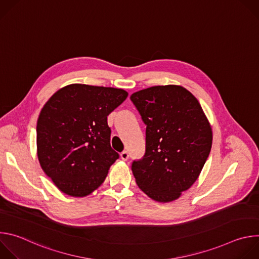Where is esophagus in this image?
Listing matches in <instances>:
<instances>
[{"label": "esophagus", "mask_w": 259, "mask_h": 259, "mask_svg": "<svg viewBox=\"0 0 259 259\" xmlns=\"http://www.w3.org/2000/svg\"><path fill=\"white\" fill-rule=\"evenodd\" d=\"M121 159L124 160V161H127V160L129 159V154H128V152L124 151L123 153H121Z\"/></svg>", "instance_id": "34e87169"}]
</instances>
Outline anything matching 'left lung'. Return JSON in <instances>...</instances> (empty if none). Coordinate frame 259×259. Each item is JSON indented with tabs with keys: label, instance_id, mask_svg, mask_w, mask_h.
Instances as JSON below:
<instances>
[{
	"label": "left lung",
	"instance_id": "8db88e82",
	"mask_svg": "<svg viewBox=\"0 0 259 259\" xmlns=\"http://www.w3.org/2000/svg\"><path fill=\"white\" fill-rule=\"evenodd\" d=\"M130 99L146 125L145 154L131 167L137 186L155 201H174L196 182L206 163L211 126L198 99L181 86L150 87Z\"/></svg>",
	"mask_w": 259,
	"mask_h": 259
}]
</instances>
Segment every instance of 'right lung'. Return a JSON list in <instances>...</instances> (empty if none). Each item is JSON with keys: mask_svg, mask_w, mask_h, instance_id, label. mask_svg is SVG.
<instances>
[{"mask_svg": "<svg viewBox=\"0 0 259 259\" xmlns=\"http://www.w3.org/2000/svg\"><path fill=\"white\" fill-rule=\"evenodd\" d=\"M127 96L123 89L71 84L45 103L36 123L38 158L62 193L85 197L104 181L119 159L107 116Z\"/></svg>", "mask_w": 259, "mask_h": 259, "instance_id": "right-lung-1", "label": "right lung"}]
</instances>
